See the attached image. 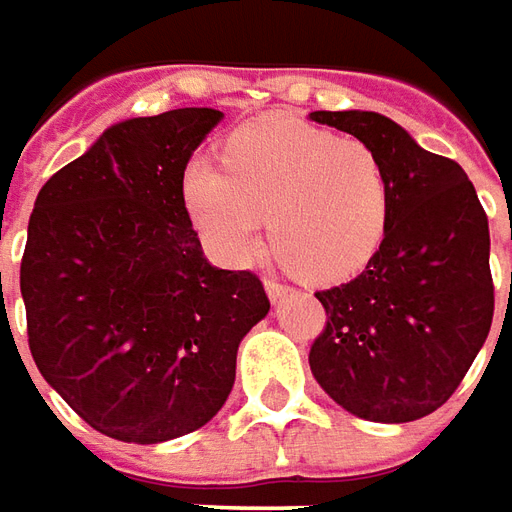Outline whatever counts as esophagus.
Returning a JSON list of instances; mask_svg holds the SVG:
<instances>
[{
    "mask_svg": "<svg viewBox=\"0 0 512 512\" xmlns=\"http://www.w3.org/2000/svg\"><path fill=\"white\" fill-rule=\"evenodd\" d=\"M264 289H267V295L273 303H278L281 297L289 295V286L281 284V281H275V278H264Z\"/></svg>",
    "mask_w": 512,
    "mask_h": 512,
    "instance_id": "esophagus-1",
    "label": "esophagus"
}]
</instances>
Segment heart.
Returning a JSON list of instances; mask_svg holds the SVG:
<instances>
[{
    "label": "heart",
    "instance_id": "heart-1",
    "mask_svg": "<svg viewBox=\"0 0 512 512\" xmlns=\"http://www.w3.org/2000/svg\"><path fill=\"white\" fill-rule=\"evenodd\" d=\"M223 164L195 157L184 201L220 262L248 264L264 237L311 281H342L380 248L391 217V179L372 146L322 126L264 115L228 134Z\"/></svg>",
    "mask_w": 512,
    "mask_h": 512
}]
</instances>
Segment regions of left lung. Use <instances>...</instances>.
Segmentation results:
<instances>
[{"label": "left lung", "mask_w": 512, "mask_h": 512, "mask_svg": "<svg viewBox=\"0 0 512 512\" xmlns=\"http://www.w3.org/2000/svg\"><path fill=\"white\" fill-rule=\"evenodd\" d=\"M378 151L391 179L386 237L364 273L314 292L325 328L308 364L344 411L400 424L441 408L494 320L488 217L455 159L378 112H311Z\"/></svg>", "instance_id": "1"}]
</instances>
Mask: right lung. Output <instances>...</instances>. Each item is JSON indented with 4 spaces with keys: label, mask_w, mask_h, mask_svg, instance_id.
Masks as SVG:
<instances>
[{
    "label": "right lung",
    "mask_w": 512,
    "mask_h": 512,
    "mask_svg": "<svg viewBox=\"0 0 512 512\" xmlns=\"http://www.w3.org/2000/svg\"><path fill=\"white\" fill-rule=\"evenodd\" d=\"M220 110L110 126L35 198L21 259L30 353L104 436L159 444L231 394L242 336L270 311L259 275L206 262L184 168Z\"/></svg>",
    "instance_id": "1"
}]
</instances>
